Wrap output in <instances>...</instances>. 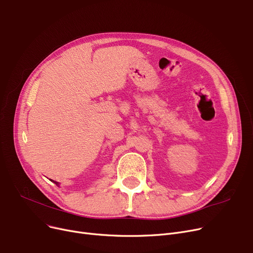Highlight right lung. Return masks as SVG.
I'll return each mask as SVG.
<instances>
[{"label":"right lung","instance_id":"1","mask_svg":"<svg viewBox=\"0 0 253 253\" xmlns=\"http://www.w3.org/2000/svg\"><path fill=\"white\" fill-rule=\"evenodd\" d=\"M52 181H53V182H54L55 184H57V185H58V182H56V181H54V180H52Z\"/></svg>","mask_w":253,"mask_h":253}]
</instances>
